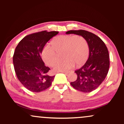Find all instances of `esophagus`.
<instances>
[{"mask_svg": "<svg viewBox=\"0 0 124 124\" xmlns=\"http://www.w3.org/2000/svg\"><path fill=\"white\" fill-rule=\"evenodd\" d=\"M62 73H64V74H68L69 73V72H61Z\"/></svg>", "mask_w": 124, "mask_h": 124, "instance_id": "esophagus-1", "label": "esophagus"}]
</instances>
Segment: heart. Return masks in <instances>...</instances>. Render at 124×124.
Returning <instances> with one entry per match:
<instances>
[{
    "label": "heart",
    "mask_w": 124,
    "mask_h": 124,
    "mask_svg": "<svg viewBox=\"0 0 124 124\" xmlns=\"http://www.w3.org/2000/svg\"><path fill=\"white\" fill-rule=\"evenodd\" d=\"M62 52L64 60L54 67L55 72H67L75 65L81 66L87 60L89 47L87 41L80 35H62L54 38L51 46H45L42 48L41 56L46 65L53 67L56 63V52Z\"/></svg>",
    "instance_id": "obj_1"
}]
</instances>
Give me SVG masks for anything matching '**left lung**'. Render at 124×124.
Wrapping results in <instances>:
<instances>
[{"label": "left lung", "mask_w": 124, "mask_h": 124, "mask_svg": "<svg viewBox=\"0 0 124 124\" xmlns=\"http://www.w3.org/2000/svg\"><path fill=\"white\" fill-rule=\"evenodd\" d=\"M66 34L81 35L89 45L88 60L80 69L74 71L77 78L70 85L78 91L90 93L101 85L108 74L109 56L107 47L99 37L86 30H69Z\"/></svg>", "instance_id": "left-lung-1"}]
</instances>
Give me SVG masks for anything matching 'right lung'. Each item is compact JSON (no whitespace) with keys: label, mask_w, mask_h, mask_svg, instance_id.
I'll list each match as a JSON object with an SVG mask.
<instances>
[{"label":"right lung","mask_w":124,"mask_h":124,"mask_svg":"<svg viewBox=\"0 0 124 124\" xmlns=\"http://www.w3.org/2000/svg\"><path fill=\"white\" fill-rule=\"evenodd\" d=\"M59 31H42L25 36L16 47L13 62L17 77L31 92L44 91L51 85L55 76H50L41 51L46 44Z\"/></svg>","instance_id":"obj_1"}]
</instances>
